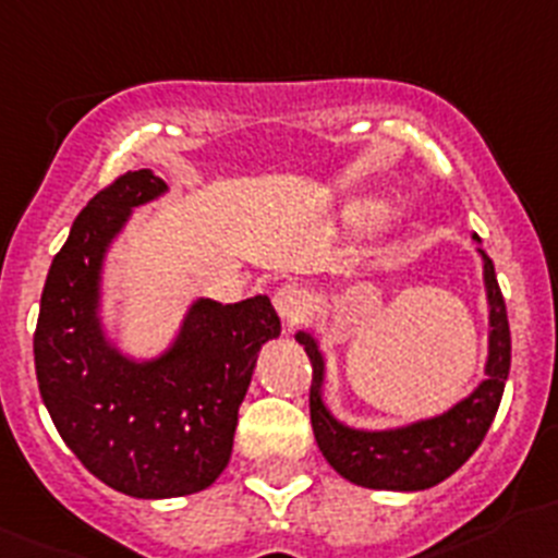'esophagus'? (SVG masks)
<instances>
[{"mask_svg":"<svg viewBox=\"0 0 558 558\" xmlns=\"http://www.w3.org/2000/svg\"><path fill=\"white\" fill-rule=\"evenodd\" d=\"M274 310L284 320V326H295L310 313V295L295 284H284L274 293Z\"/></svg>","mask_w":558,"mask_h":558,"instance_id":"obj_1","label":"esophagus"}]
</instances>
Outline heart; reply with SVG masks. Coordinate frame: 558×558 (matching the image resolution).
Returning a JSON list of instances; mask_svg holds the SVG:
<instances>
[{
  "label": "heart",
  "mask_w": 558,
  "mask_h": 558,
  "mask_svg": "<svg viewBox=\"0 0 558 558\" xmlns=\"http://www.w3.org/2000/svg\"><path fill=\"white\" fill-rule=\"evenodd\" d=\"M381 216H385V204L376 202V198H362V202L349 207V221L356 223V227H371V223L379 221Z\"/></svg>",
  "instance_id": "heart-1"
}]
</instances>
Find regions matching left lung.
Returning a JSON list of instances; mask_svg holds the SVG:
<instances>
[{"instance_id":"left-lung-1","label":"left lung","mask_w":558,"mask_h":558,"mask_svg":"<svg viewBox=\"0 0 558 558\" xmlns=\"http://www.w3.org/2000/svg\"><path fill=\"white\" fill-rule=\"evenodd\" d=\"M473 240L482 243L478 234H473ZM478 257H482L489 310L487 362H484L487 379L478 381L470 396L439 415L392 428H356L337 421L324 398L326 356L318 337L306 329L295 331V340L304 345L306 356L313 362L310 417H313L315 442L326 462L351 484L367 489H392V493H421L453 476L482 446L509 379L512 337H509V318L495 279L493 259L484 254V248H478Z\"/></svg>"}]
</instances>
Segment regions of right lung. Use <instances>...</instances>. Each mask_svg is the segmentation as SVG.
I'll use <instances>...</instances> for the list:
<instances>
[{"label":"right lung","mask_w":558,"mask_h":558,"mask_svg":"<svg viewBox=\"0 0 558 558\" xmlns=\"http://www.w3.org/2000/svg\"><path fill=\"white\" fill-rule=\"evenodd\" d=\"M166 193L143 168L90 198L52 259L33 340L40 398L65 446L107 487L146 500L221 476L259 349L282 331L268 295L196 299L160 354L121 349L105 324L107 252L132 213Z\"/></svg>","instance_id":"1"}]
</instances>
